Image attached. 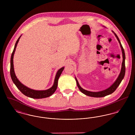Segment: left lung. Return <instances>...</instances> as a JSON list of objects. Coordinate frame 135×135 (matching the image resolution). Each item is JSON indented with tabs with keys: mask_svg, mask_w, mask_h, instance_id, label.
Here are the masks:
<instances>
[{
	"mask_svg": "<svg viewBox=\"0 0 135 135\" xmlns=\"http://www.w3.org/2000/svg\"><path fill=\"white\" fill-rule=\"evenodd\" d=\"M114 33V34L115 35L117 39L122 50V58H123V61H122V69H121V71L120 73L118 76V77H117L116 80L114 82V83L110 87H109L108 89H106V90H104L103 91H98V92H92V91H90L86 90H84L78 84V82L77 81V79L75 78V80L76 81V84H77V86L78 88V89L79 90L83 93L84 94H85V95L89 96L90 97H97V98H99V97H103L106 96L107 95H109L110 94L113 93L116 89L117 88V87L118 86V85L121 83L122 81L123 78H124V75H125V72H126V67H125V53L124 51V49L122 47V45L120 43V41L119 40V39L118 38L117 35L113 31Z\"/></svg>",
	"mask_w": 135,
	"mask_h": 135,
	"instance_id": "obj_1",
	"label": "left lung"
}]
</instances>
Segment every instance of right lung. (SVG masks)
I'll return each mask as SVG.
<instances>
[{
	"mask_svg": "<svg viewBox=\"0 0 135 135\" xmlns=\"http://www.w3.org/2000/svg\"><path fill=\"white\" fill-rule=\"evenodd\" d=\"M21 36V35L20 36L19 38L18 39L17 41H16V43L15 45V47L13 50L11 58L10 74H11V76L13 80V83L16 85L17 88L21 91V93H22L24 95L28 97L33 98V99H42V98H47V97L51 96L55 93V91H56V90L57 88L59 78L60 76L62 71L64 70V67L61 68L58 71L55 77L54 84L51 88L48 90H35L30 89L26 87V86H25L23 84H21L15 75V73L14 72V69H13V58L14 53L16 51V48L19 41Z\"/></svg>",
	"mask_w": 135,
	"mask_h": 135,
	"instance_id": "add662e5",
	"label": "right lung"
}]
</instances>
